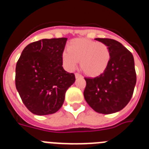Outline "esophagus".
Wrapping results in <instances>:
<instances>
[{
  "mask_svg": "<svg viewBox=\"0 0 149 149\" xmlns=\"http://www.w3.org/2000/svg\"><path fill=\"white\" fill-rule=\"evenodd\" d=\"M82 77V76H81L80 74L75 73V77H76V78H79V77Z\"/></svg>",
  "mask_w": 149,
  "mask_h": 149,
  "instance_id": "1",
  "label": "esophagus"
}]
</instances>
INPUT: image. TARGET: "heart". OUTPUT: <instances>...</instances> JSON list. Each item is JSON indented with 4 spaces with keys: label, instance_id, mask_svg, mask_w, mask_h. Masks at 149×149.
Returning <instances> with one entry per match:
<instances>
[{
    "label": "heart",
    "instance_id": "b5f03b06",
    "mask_svg": "<svg viewBox=\"0 0 149 149\" xmlns=\"http://www.w3.org/2000/svg\"><path fill=\"white\" fill-rule=\"evenodd\" d=\"M63 67L68 72L76 68L78 61L84 73L89 77H97L103 74L111 60L109 47L102 42L77 38L69 43L68 49L62 53Z\"/></svg>",
    "mask_w": 149,
    "mask_h": 149
}]
</instances>
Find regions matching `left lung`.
Returning <instances> with one entry per match:
<instances>
[{
	"label": "left lung",
	"mask_w": 149,
	"mask_h": 149,
	"mask_svg": "<svg viewBox=\"0 0 149 149\" xmlns=\"http://www.w3.org/2000/svg\"><path fill=\"white\" fill-rule=\"evenodd\" d=\"M106 44L111 52V60L103 74L96 77H84V96L88 105L100 114H112L127 105L136 83L133 54L113 39L96 38Z\"/></svg>",
	"instance_id": "1"
}]
</instances>
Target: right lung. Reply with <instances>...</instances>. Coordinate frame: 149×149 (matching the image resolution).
I'll return each mask as SVG.
<instances>
[{"label":"right lung","instance_id":"1","mask_svg":"<svg viewBox=\"0 0 149 149\" xmlns=\"http://www.w3.org/2000/svg\"><path fill=\"white\" fill-rule=\"evenodd\" d=\"M67 38L42 39L22 50L16 67V87L24 105L37 115L56 112L65 92L75 81L73 73L62 67Z\"/></svg>","mask_w":149,"mask_h":149}]
</instances>
